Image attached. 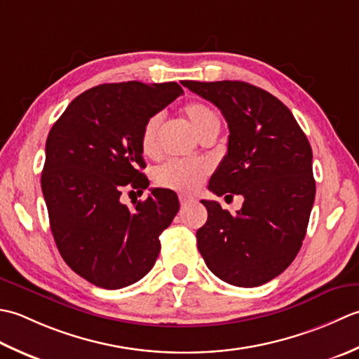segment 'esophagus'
<instances>
[{
	"instance_id": "34e87169",
	"label": "esophagus",
	"mask_w": 359,
	"mask_h": 359,
	"mask_svg": "<svg viewBox=\"0 0 359 359\" xmlns=\"http://www.w3.org/2000/svg\"><path fill=\"white\" fill-rule=\"evenodd\" d=\"M192 201H194V198H190V196H186V195H181L180 196V203H181L182 208L187 206V204H190Z\"/></svg>"
}]
</instances>
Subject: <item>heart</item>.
<instances>
[{
    "label": "heart",
    "instance_id": "1",
    "mask_svg": "<svg viewBox=\"0 0 359 359\" xmlns=\"http://www.w3.org/2000/svg\"><path fill=\"white\" fill-rule=\"evenodd\" d=\"M181 113L189 126L200 139L209 135H217L220 130V118L210 105L200 100H192L182 105ZM161 114H153L144 122L139 142L145 156H156L159 151V131ZM208 175V167L201 163H186V161H169L158 167L155 172V181L161 187H167L178 192H194L201 184L203 178Z\"/></svg>",
    "mask_w": 359,
    "mask_h": 359
}]
</instances>
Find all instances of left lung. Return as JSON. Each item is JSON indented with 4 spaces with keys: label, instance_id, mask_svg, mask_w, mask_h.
<instances>
[{
    "label": "left lung",
    "instance_id": "obj_1",
    "mask_svg": "<svg viewBox=\"0 0 359 359\" xmlns=\"http://www.w3.org/2000/svg\"><path fill=\"white\" fill-rule=\"evenodd\" d=\"M212 102L229 127L228 153L209 181L218 196L241 195L236 215L201 200L196 245L222 280L252 288L283 273L302 246L316 194L313 151L294 116L273 94L238 80L182 82Z\"/></svg>",
    "mask_w": 359,
    "mask_h": 359
}]
</instances>
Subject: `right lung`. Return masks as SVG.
Segmentation results:
<instances>
[{"label": "right lung", "instance_id": "obj_1", "mask_svg": "<svg viewBox=\"0 0 359 359\" xmlns=\"http://www.w3.org/2000/svg\"><path fill=\"white\" fill-rule=\"evenodd\" d=\"M182 94L177 82L104 83L80 94L50 128L41 173L50 231L67 265L105 290L137 282L155 265L159 236L180 209L177 194L151 189L135 210L126 187H149L141 130Z\"/></svg>", "mask_w": 359, "mask_h": 359}]
</instances>
